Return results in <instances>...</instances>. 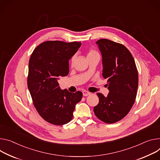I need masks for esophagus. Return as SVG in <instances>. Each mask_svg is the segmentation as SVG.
<instances>
[{"label": "esophagus", "instance_id": "obj_1", "mask_svg": "<svg viewBox=\"0 0 160 160\" xmlns=\"http://www.w3.org/2000/svg\"><path fill=\"white\" fill-rule=\"evenodd\" d=\"M90 94H91V92H90L85 91H83V96H89V95H90Z\"/></svg>", "mask_w": 160, "mask_h": 160}]
</instances>
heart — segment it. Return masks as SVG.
Instances as JSON below:
<instances>
[{
	"label": "heart",
	"instance_id": "obj_1",
	"mask_svg": "<svg viewBox=\"0 0 160 160\" xmlns=\"http://www.w3.org/2000/svg\"><path fill=\"white\" fill-rule=\"evenodd\" d=\"M99 55L98 52L95 50V49H93V48H90L88 50V57H93V56H95V55ZM75 59V56H72V58H71V63L72 64L74 62Z\"/></svg>",
	"mask_w": 160,
	"mask_h": 160
}]
</instances>
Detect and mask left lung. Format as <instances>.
I'll use <instances>...</instances> for the list:
<instances>
[{
    "label": "left lung",
    "instance_id": "left-lung-1",
    "mask_svg": "<svg viewBox=\"0 0 160 160\" xmlns=\"http://www.w3.org/2000/svg\"><path fill=\"white\" fill-rule=\"evenodd\" d=\"M96 44L102 55L103 77L107 78V97L97 93L99 103L94 107L96 117L108 124L117 122L129 113L135 103L138 85L133 57L121 43L101 39Z\"/></svg>",
    "mask_w": 160,
    "mask_h": 160
}]
</instances>
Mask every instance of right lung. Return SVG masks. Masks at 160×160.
Listing matches in <instances>:
<instances>
[{"instance_id": "obj_1", "label": "right lung", "mask_w": 160, "mask_h": 160, "mask_svg": "<svg viewBox=\"0 0 160 160\" xmlns=\"http://www.w3.org/2000/svg\"><path fill=\"white\" fill-rule=\"evenodd\" d=\"M81 46L80 42L47 41L38 46L29 62L27 85L33 104L47 122L60 126L73 117L75 105L82 93L61 90L57 80L69 73V60Z\"/></svg>"}]
</instances>
